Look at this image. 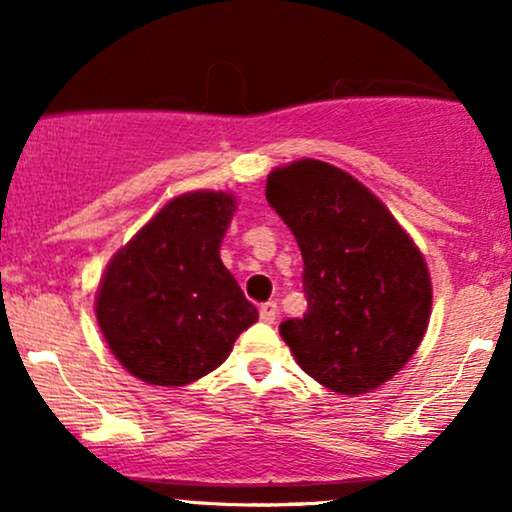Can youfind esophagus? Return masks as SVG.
Here are the masks:
<instances>
[{
    "label": "esophagus",
    "mask_w": 512,
    "mask_h": 512,
    "mask_svg": "<svg viewBox=\"0 0 512 512\" xmlns=\"http://www.w3.org/2000/svg\"><path fill=\"white\" fill-rule=\"evenodd\" d=\"M276 315H279V305H276L274 301L260 305V317H262V322H267V325H272V322L276 320Z\"/></svg>",
    "instance_id": "obj_1"
}]
</instances>
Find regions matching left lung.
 Wrapping results in <instances>:
<instances>
[{
  "instance_id": "1",
  "label": "left lung",
  "mask_w": 512,
  "mask_h": 512,
  "mask_svg": "<svg viewBox=\"0 0 512 512\" xmlns=\"http://www.w3.org/2000/svg\"><path fill=\"white\" fill-rule=\"evenodd\" d=\"M267 202L303 255L308 313L279 325L298 366L339 395L387 383L419 349L431 317L421 250L363 182L332 163L274 168Z\"/></svg>"
}]
</instances>
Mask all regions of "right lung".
<instances>
[{"label": "right lung", "mask_w": 512, "mask_h": 512, "mask_svg": "<svg viewBox=\"0 0 512 512\" xmlns=\"http://www.w3.org/2000/svg\"><path fill=\"white\" fill-rule=\"evenodd\" d=\"M231 192L170 199L108 262L96 293L105 344L134 378L182 387L226 361L257 308L223 267Z\"/></svg>", "instance_id": "obj_1"}]
</instances>
